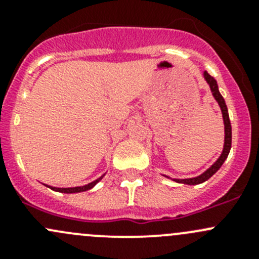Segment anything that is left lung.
<instances>
[{
  "label": "left lung",
  "instance_id": "1",
  "mask_svg": "<svg viewBox=\"0 0 259 259\" xmlns=\"http://www.w3.org/2000/svg\"><path fill=\"white\" fill-rule=\"evenodd\" d=\"M203 77L204 80L207 81V83L209 85V89L211 91V95L213 98L215 99V101L218 103L219 108H221L222 111V116H223V124H224V145H223V150H222V154L219 155V158L214 161L213 164L200 176L194 177V178H185V179H171L170 177H166V178H170L171 180L177 183H182V184H188V185H197L200 184V183H204L205 180H208L210 177H213L217 171L219 170L223 163L226 161L227 156H228L229 151H231V146H232V126H231V121H229V114H228V109H227L226 101H224L223 96L221 95L219 93L218 85H217V81L214 77H211L207 71L203 72Z\"/></svg>",
  "mask_w": 259,
  "mask_h": 259
}]
</instances>
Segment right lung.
<instances>
[{"instance_id":"obj_1","label":"right lung","mask_w":259,"mask_h":259,"mask_svg":"<svg viewBox=\"0 0 259 259\" xmlns=\"http://www.w3.org/2000/svg\"><path fill=\"white\" fill-rule=\"evenodd\" d=\"M105 177V174H103V176L100 177V178H98L96 180H94V182L89 183V184L86 185H82V187H72V188H57V187H50L48 184H44L46 185V187H49L50 189L55 190V192H60V193H66V194H71V193H81V192H86V190H90L91 188L95 187L96 184H98L99 182H100L101 179Z\"/></svg>"}]
</instances>
